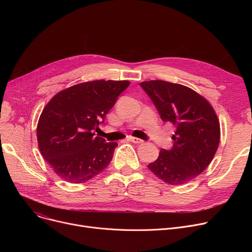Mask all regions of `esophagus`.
Instances as JSON below:
<instances>
[{
	"label": "esophagus",
	"instance_id": "esophagus-1",
	"mask_svg": "<svg viewBox=\"0 0 252 252\" xmlns=\"http://www.w3.org/2000/svg\"><path fill=\"white\" fill-rule=\"evenodd\" d=\"M129 141L133 142L134 144H141V143L144 142L142 139H139V138H136V137H129Z\"/></svg>",
	"mask_w": 252,
	"mask_h": 252
}]
</instances>
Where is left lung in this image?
<instances>
[{
    "instance_id": "8db88e82",
    "label": "left lung",
    "mask_w": 252,
    "mask_h": 252,
    "mask_svg": "<svg viewBox=\"0 0 252 252\" xmlns=\"http://www.w3.org/2000/svg\"><path fill=\"white\" fill-rule=\"evenodd\" d=\"M163 122L176 127L171 150L161 149L148 165L163 182L178 186L200 175L214 159L220 140L217 113L194 90L180 84L149 81L140 84Z\"/></svg>"
}]
</instances>
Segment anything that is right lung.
<instances>
[{"mask_svg": "<svg viewBox=\"0 0 252 252\" xmlns=\"http://www.w3.org/2000/svg\"><path fill=\"white\" fill-rule=\"evenodd\" d=\"M128 81H92L60 91L39 116V151L54 173L66 182L81 184L110 163L116 142L107 143L93 130L104 123Z\"/></svg>", "mask_w": 252, "mask_h": 252, "instance_id": "obj_1", "label": "right lung"}]
</instances>
